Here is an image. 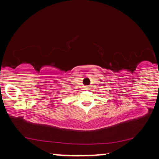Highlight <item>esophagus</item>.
I'll use <instances>...</instances> for the list:
<instances>
[{"mask_svg": "<svg viewBox=\"0 0 159 159\" xmlns=\"http://www.w3.org/2000/svg\"><path fill=\"white\" fill-rule=\"evenodd\" d=\"M84 90H90V87H89V86H84Z\"/></svg>", "mask_w": 159, "mask_h": 159, "instance_id": "34e87169", "label": "esophagus"}]
</instances>
